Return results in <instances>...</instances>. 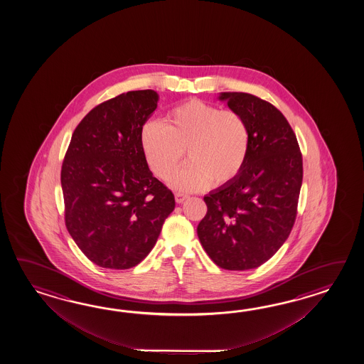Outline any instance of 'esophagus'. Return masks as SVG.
Listing matches in <instances>:
<instances>
[{"mask_svg":"<svg viewBox=\"0 0 364 364\" xmlns=\"http://www.w3.org/2000/svg\"><path fill=\"white\" fill-rule=\"evenodd\" d=\"M188 199V196L187 195H185V193H176V201L178 203V204H181V203H183V201L187 200Z\"/></svg>","mask_w":364,"mask_h":364,"instance_id":"1","label":"esophagus"}]
</instances>
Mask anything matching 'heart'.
I'll return each mask as SVG.
<instances>
[{
    "label": "heart",
    "instance_id": "obj_1",
    "mask_svg": "<svg viewBox=\"0 0 364 364\" xmlns=\"http://www.w3.org/2000/svg\"><path fill=\"white\" fill-rule=\"evenodd\" d=\"M140 146L149 169L163 181L178 169L186 151L190 163L171 183L182 191H196L210 183L229 185L240 176L247 160L250 129L238 112L190 99L173 107L164 124H143Z\"/></svg>",
    "mask_w": 364,
    "mask_h": 364
}]
</instances>
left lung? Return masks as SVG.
<instances>
[{"label":"left lung","instance_id":"left-lung-1","mask_svg":"<svg viewBox=\"0 0 364 364\" xmlns=\"http://www.w3.org/2000/svg\"><path fill=\"white\" fill-rule=\"evenodd\" d=\"M250 129L247 160L229 185L204 196L198 237L213 263L246 271L269 260L294 226L303 179L298 140L287 118L251 93L223 92Z\"/></svg>","mask_w":364,"mask_h":364}]
</instances>
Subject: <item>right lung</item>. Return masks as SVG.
<instances>
[{
	"instance_id": "add662e5",
	"label": "right lung",
	"mask_w": 364,
	"mask_h": 364,
	"mask_svg": "<svg viewBox=\"0 0 364 364\" xmlns=\"http://www.w3.org/2000/svg\"><path fill=\"white\" fill-rule=\"evenodd\" d=\"M152 90L121 93L79 122L63 159L65 225L92 263L132 268L151 252L176 207L171 190L152 176L140 130L157 108Z\"/></svg>"
}]
</instances>
